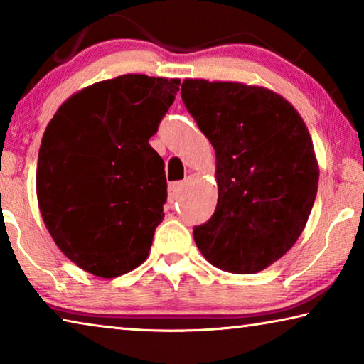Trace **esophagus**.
I'll list each match as a JSON object with an SVG mask.
<instances>
[{
    "mask_svg": "<svg viewBox=\"0 0 364 364\" xmlns=\"http://www.w3.org/2000/svg\"><path fill=\"white\" fill-rule=\"evenodd\" d=\"M183 189V183L181 181H176V183H171L168 186V204H175L178 196H180Z\"/></svg>",
    "mask_w": 364,
    "mask_h": 364,
    "instance_id": "1",
    "label": "esophagus"
}]
</instances>
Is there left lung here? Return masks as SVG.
I'll list each match as a JSON object with an SVG mask.
<instances>
[{
	"instance_id": "left-lung-1",
	"label": "left lung",
	"mask_w": 364,
	"mask_h": 364,
	"mask_svg": "<svg viewBox=\"0 0 364 364\" xmlns=\"http://www.w3.org/2000/svg\"><path fill=\"white\" fill-rule=\"evenodd\" d=\"M181 97L217 156V208L194 226L196 245L228 273H258L297 242L315 204L319 168L308 128L262 86L186 78Z\"/></svg>"
}]
</instances>
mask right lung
I'll return each mask as SVG.
<instances>
[{
    "label": "right lung",
    "instance_id": "1",
    "mask_svg": "<svg viewBox=\"0 0 364 364\" xmlns=\"http://www.w3.org/2000/svg\"><path fill=\"white\" fill-rule=\"evenodd\" d=\"M178 78L128 73L70 96L43 134L36 197L60 252L115 278L149 255L167 180L149 138L175 101Z\"/></svg>",
    "mask_w": 364,
    "mask_h": 364
}]
</instances>
